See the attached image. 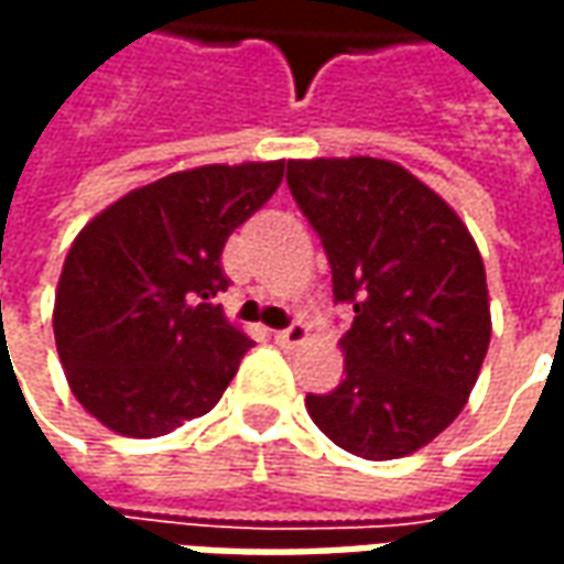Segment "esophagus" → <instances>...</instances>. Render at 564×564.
<instances>
[{
	"label": "esophagus",
	"mask_w": 564,
	"mask_h": 564,
	"mask_svg": "<svg viewBox=\"0 0 564 564\" xmlns=\"http://www.w3.org/2000/svg\"><path fill=\"white\" fill-rule=\"evenodd\" d=\"M274 341L286 347V350H293V347H302L307 341V326L305 323H293V326H286V329L274 332Z\"/></svg>",
	"instance_id": "1"
}]
</instances>
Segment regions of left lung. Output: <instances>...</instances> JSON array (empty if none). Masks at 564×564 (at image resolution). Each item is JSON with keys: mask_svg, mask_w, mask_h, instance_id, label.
<instances>
[{"mask_svg": "<svg viewBox=\"0 0 564 564\" xmlns=\"http://www.w3.org/2000/svg\"><path fill=\"white\" fill-rule=\"evenodd\" d=\"M286 184L354 311L344 380L307 414L362 459L425 447L468 402L492 319L480 250L435 189L390 160H290Z\"/></svg>", "mask_w": 564, "mask_h": 564, "instance_id": "obj_1", "label": "left lung"}]
</instances>
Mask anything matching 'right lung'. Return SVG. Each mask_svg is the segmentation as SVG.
Returning <instances> with one entry per match:
<instances>
[{
	"label": "right lung",
	"mask_w": 564,
	"mask_h": 564,
	"mask_svg": "<svg viewBox=\"0 0 564 564\" xmlns=\"http://www.w3.org/2000/svg\"><path fill=\"white\" fill-rule=\"evenodd\" d=\"M286 162L202 165L132 189L68 250L54 338L75 399L111 432L156 437L208 414L253 347L214 305L226 238Z\"/></svg>",
	"instance_id": "right-lung-1"
}]
</instances>
